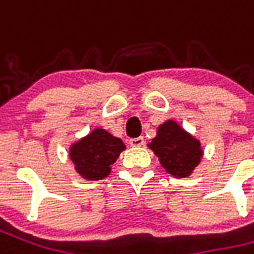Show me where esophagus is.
<instances>
[{"label":"esophagus","instance_id":"1","mask_svg":"<svg viewBox=\"0 0 254 254\" xmlns=\"http://www.w3.org/2000/svg\"><path fill=\"white\" fill-rule=\"evenodd\" d=\"M129 144H130L132 147H136V148H137V147H141L144 144V137L140 136V137L130 138V140H129Z\"/></svg>","mask_w":254,"mask_h":254}]
</instances>
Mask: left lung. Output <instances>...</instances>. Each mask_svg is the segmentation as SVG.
I'll return each mask as SVG.
<instances>
[{
	"label": "left lung",
	"instance_id": "8db88e82",
	"mask_svg": "<svg viewBox=\"0 0 254 254\" xmlns=\"http://www.w3.org/2000/svg\"><path fill=\"white\" fill-rule=\"evenodd\" d=\"M148 148L159 158L162 167L176 178L190 176L202 158L200 140L193 137L174 120L160 124Z\"/></svg>",
	"mask_w": 254,
	"mask_h": 254
}]
</instances>
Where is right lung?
Here are the masks:
<instances>
[{
    "mask_svg": "<svg viewBox=\"0 0 254 254\" xmlns=\"http://www.w3.org/2000/svg\"><path fill=\"white\" fill-rule=\"evenodd\" d=\"M127 148L121 138L102 127H95L87 136L73 143L69 158L74 170L87 181H99L110 174L111 165Z\"/></svg>",
    "mask_w": 254,
    "mask_h": 254,
    "instance_id": "1",
    "label": "right lung"
}]
</instances>
